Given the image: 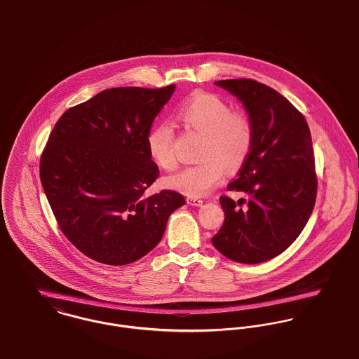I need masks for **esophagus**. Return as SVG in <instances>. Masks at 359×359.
Segmentation results:
<instances>
[{
	"label": "esophagus",
	"instance_id": "34e87169",
	"mask_svg": "<svg viewBox=\"0 0 359 359\" xmlns=\"http://www.w3.org/2000/svg\"><path fill=\"white\" fill-rule=\"evenodd\" d=\"M187 203L191 205V206H202L203 201L201 198H196V196H189L187 198Z\"/></svg>",
	"mask_w": 359,
	"mask_h": 359
}]
</instances>
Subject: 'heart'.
<instances>
[{
    "label": "heart",
    "instance_id": "b5f03b06",
    "mask_svg": "<svg viewBox=\"0 0 359 359\" xmlns=\"http://www.w3.org/2000/svg\"><path fill=\"white\" fill-rule=\"evenodd\" d=\"M177 118L205 135L199 164L187 166L166 179V186L189 196H202L216 189L224 179V165L236 169L248 158L252 144V123L248 114L233 113L220 97L198 93L177 111ZM146 146L151 160L163 169L177 166L173 127L163 121L154 126Z\"/></svg>",
    "mask_w": 359,
    "mask_h": 359
}]
</instances>
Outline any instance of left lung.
Wrapping results in <instances>:
<instances>
[{
	"instance_id": "1",
	"label": "left lung",
	"mask_w": 359,
	"mask_h": 359,
	"mask_svg": "<svg viewBox=\"0 0 359 359\" xmlns=\"http://www.w3.org/2000/svg\"><path fill=\"white\" fill-rule=\"evenodd\" d=\"M215 84L243 104L254 135L238 177L226 187L246 194L248 201L221 196L225 219L212 243L232 261L261 264L290 248L313 212L317 176L310 130L302 113L266 84Z\"/></svg>"
}]
</instances>
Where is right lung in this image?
I'll use <instances>...</instances> for the list:
<instances>
[{
    "instance_id": "obj_1",
    "label": "right lung",
    "mask_w": 359,
    "mask_h": 359,
    "mask_svg": "<svg viewBox=\"0 0 359 359\" xmlns=\"http://www.w3.org/2000/svg\"><path fill=\"white\" fill-rule=\"evenodd\" d=\"M116 87L65 111L41 157L39 176L55 220L88 258L113 266L156 248L186 203L170 190L142 195L158 177L146 137L175 91Z\"/></svg>"
}]
</instances>
